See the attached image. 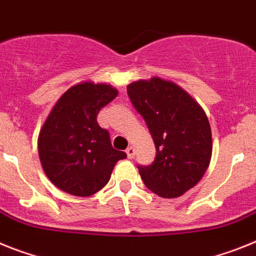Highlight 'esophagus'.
<instances>
[{
  "mask_svg": "<svg viewBox=\"0 0 256 256\" xmlns=\"http://www.w3.org/2000/svg\"><path fill=\"white\" fill-rule=\"evenodd\" d=\"M126 154H128V158H132L135 156V148L134 146H128V150H126Z\"/></svg>",
  "mask_w": 256,
  "mask_h": 256,
  "instance_id": "34e87169",
  "label": "esophagus"
}]
</instances>
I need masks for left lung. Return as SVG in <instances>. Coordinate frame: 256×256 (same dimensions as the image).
I'll use <instances>...</instances> for the list:
<instances>
[{
    "instance_id": "8db88e82",
    "label": "left lung",
    "mask_w": 256,
    "mask_h": 256,
    "mask_svg": "<svg viewBox=\"0 0 256 256\" xmlns=\"http://www.w3.org/2000/svg\"><path fill=\"white\" fill-rule=\"evenodd\" d=\"M128 95L156 146L154 161L138 165L142 180L164 198L179 197L201 180L210 164L212 140L205 112L183 88L158 77L132 82Z\"/></svg>"
}]
</instances>
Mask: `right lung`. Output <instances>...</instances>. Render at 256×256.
<instances>
[{"instance_id":"add662e5","label":"right lung","mask_w":256,"mask_h":256,"mask_svg":"<svg viewBox=\"0 0 256 256\" xmlns=\"http://www.w3.org/2000/svg\"><path fill=\"white\" fill-rule=\"evenodd\" d=\"M117 94L110 85L82 82L68 88L50 112L40 132L38 153L44 171L59 190L94 194L110 182L116 162L126 158L96 121Z\"/></svg>"}]
</instances>
